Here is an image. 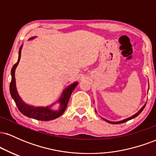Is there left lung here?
Instances as JSON below:
<instances>
[{"instance_id": "8db88e82", "label": "left lung", "mask_w": 156, "mask_h": 156, "mask_svg": "<svg viewBox=\"0 0 156 156\" xmlns=\"http://www.w3.org/2000/svg\"><path fill=\"white\" fill-rule=\"evenodd\" d=\"M145 105H146V104H144V105H143V106L141 107V108L140 109V110L139 111V112H138L136 113V114H134V115L132 116V117H128V118H127V119H123V120H121V121H119V122H112V121L107 120V119H104V118H103V119H104L105 121H106L107 122H108V123H111V124H120V123H124V122H127V121L130 120V119H133V118L136 117L138 115H139V114H141V112H142V111H143V109L144 108V107H145Z\"/></svg>"}]
</instances>
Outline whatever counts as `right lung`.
<instances>
[{
    "instance_id": "obj_1",
    "label": "right lung",
    "mask_w": 156,
    "mask_h": 156,
    "mask_svg": "<svg viewBox=\"0 0 156 156\" xmlns=\"http://www.w3.org/2000/svg\"><path fill=\"white\" fill-rule=\"evenodd\" d=\"M36 37H31L29 39H34ZM23 45H21L20 48L19 50V56L18 61L15 65L13 66L11 70V74H12V80L10 83V94L12 98L15 101L16 105L18 108L19 111L23 115L29 118H33V119H37V120L41 121H50L53 119H56L59 117L61 115L63 114V113L65 112V109L67 108V105L69 101V98L74 90L76 86L78 85V82H75L69 86L67 88H66L62 92V96L60 97L59 99L57 101V102L60 103V107L58 110H52L51 109V106L53 104L47 107H35L33 105H28L25 103L24 101L21 99L20 97L18 92H17V88H16V82H15V69L17 67V64H19L20 59L21 55V51H22ZM56 103V102H55Z\"/></svg>"
}]
</instances>
